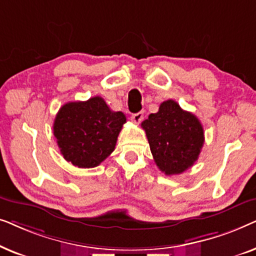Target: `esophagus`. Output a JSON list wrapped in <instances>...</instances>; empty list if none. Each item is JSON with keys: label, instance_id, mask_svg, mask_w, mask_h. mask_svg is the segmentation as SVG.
<instances>
[{"label": "esophagus", "instance_id": "34e87169", "mask_svg": "<svg viewBox=\"0 0 256 256\" xmlns=\"http://www.w3.org/2000/svg\"><path fill=\"white\" fill-rule=\"evenodd\" d=\"M142 118H143L142 112H138V113H135L132 115V121L134 122V124H140V122L142 121Z\"/></svg>", "mask_w": 256, "mask_h": 256}]
</instances>
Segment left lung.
I'll return each instance as SVG.
<instances>
[{"mask_svg": "<svg viewBox=\"0 0 256 256\" xmlns=\"http://www.w3.org/2000/svg\"><path fill=\"white\" fill-rule=\"evenodd\" d=\"M141 126L156 166L168 176L184 172L198 160L204 129L197 116L182 110L176 101H164Z\"/></svg>", "mask_w": 256, "mask_h": 256, "instance_id": "8db88e82", "label": "left lung"}]
</instances>
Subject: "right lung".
Listing matches in <instances>:
<instances>
[{
  "instance_id": "add662e5",
  "label": "right lung",
  "mask_w": 256,
  "mask_h": 256,
  "mask_svg": "<svg viewBox=\"0 0 256 256\" xmlns=\"http://www.w3.org/2000/svg\"><path fill=\"white\" fill-rule=\"evenodd\" d=\"M126 124L122 112H113L101 96L68 102L59 110L54 134L60 152L78 168H94L114 152Z\"/></svg>"
}]
</instances>
